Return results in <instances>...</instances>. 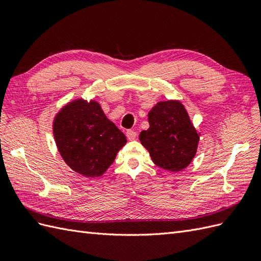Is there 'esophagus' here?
<instances>
[{
    "label": "esophagus",
    "instance_id": "obj_1",
    "mask_svg": "<svg viewBox=\"0 0 261 261\" xmlns=\"http://www.w3.org/2000/svg\"><path fill=\"white\" fill-rule=\"evenodd\" d=\"M126 138H128V140H135L137 138V132L133 130H128L126 131Z\"/></svg>",
    "mask_w": 261,
    "mask_h": 261
}]
</instances>
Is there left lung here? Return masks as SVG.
I'll list each match as a JSON object with an SVG mask.
<instances>
[{"label":"left lung","instance_id":"obj_1","mask_svg":"<svg viewBox=\"0 0 261 261\" xmlns=\"http://www.w3.org/2000/svg\"><path fill=\"white\" fill-rule=\"evenodd\" d=\"M149 129L140 133L141 144L153 163L170 172H179L191 164L199 133L185 107L177 100L159 101L148 113Z\"/></svg>","mask_w":261,"mask_h":261}]
</instances>
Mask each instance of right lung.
<instances>
[{
	"mask_svg": "<svg viewBox=\"0 0 261 261\" xmlns=\"http://www.w3.org/2000/svg\"><path fill=\"white\" fill-rule=\"evenodd\" d=\"M53 133L65 163L86 177L101 176L126 143L125 136L93 99L65 105L54 118Z\"/></svg>",
	"mask_w": 261,
	"mask_h": 261,
	"instance_id": "1",
	"label": "right lung"
}]
</instances>
